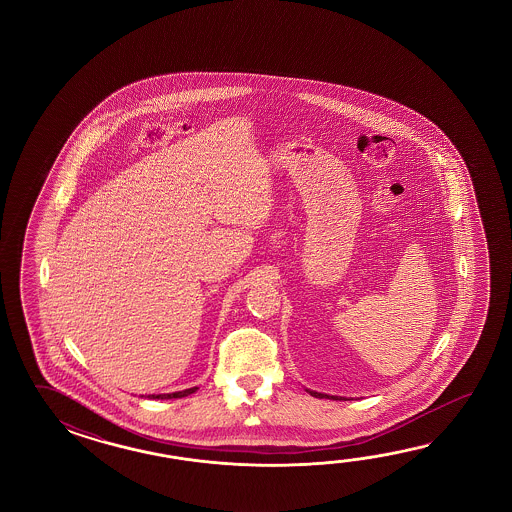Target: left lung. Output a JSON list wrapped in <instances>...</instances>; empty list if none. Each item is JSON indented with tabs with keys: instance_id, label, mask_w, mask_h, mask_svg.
Instances as JSON below:
<instances>
[{
	"instance_id": "left-lung-1",
	"label": "left lung",
	"mask_w": 512,
	"mask_h": 512,
	"mask_svg": "<svg viewBox=\"0 0 512 512\" xmlns=\"http://www.w3.org/2000/svg\"><path fill=\"white\" fill-rule=\"evenodd\" d=\"M313 397H327V395H324V393H316V392H309ZM335 399V397H333Z\"/></svg>"
}]
</instances>
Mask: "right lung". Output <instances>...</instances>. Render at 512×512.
I'll list each match as a JSON object with an SVG mask.
<instances>
[{
	"label": "right lung",
	"instance_id": "right-lung-1",
	"mask_svg": "<svg viewBox=\"0 0 512 512\" xmlns=\"http://www.w3.org/2000/svg\"><path fill=\"white\" fill-rule=\"evenodd\" d=\"M197 388H190V390H185V392H175V393H166V395H150L153 399H181V397H186V395H190V393L196 392Z\"/></svg>",
	"mask_w": 512,
	"mask_h": 512
}]
</instances>
